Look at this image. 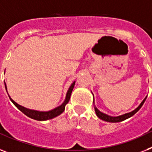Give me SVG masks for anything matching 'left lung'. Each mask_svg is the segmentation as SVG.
<instances>
[{
	"label": "left lung",
	"mask_w": 152,
	"mask_h": 152,
	"mask_svg": "<svg viewBox=\"0 0 152 152\" xmlns=\"http://www.w3.org/2000/svg\"><path fill=\"white\" fill-rule=\"evenodd\" d=\"M147 97H145V99L141 102V103L140 104V106L138 107L135 109L134 111L132 112L128 113H126V114H124V115H121V116H108L106 114L100 112L99 110H98L97 108L95 107V111H96V113L97 115V116L99 117V119L102 120H105V121H107V122H111V123H117V122H120V121H123V120H125L126 119L130 118L132 116H134L135 113H136L137 111H138L141 108V106H143V104L144 102H145L146 100Z\"/></svg>",
	"instance_id": "8db88e82"
}]
</instances>
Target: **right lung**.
I'll list each match as a JSON object with an SVG mask.
<instances>
[{"instance_id": "right-lung-1", "label": "right lung", "mask_w": 152, "mask_h": 152, "mask_svg": "<svg viewBox=\"0 0 152 152\" xmlns=\"http://www.w3.org/2000/svg\"><path fill=\"white\" fill-rule=\"evenodd\" d=\"M75 81L72 83V85L70 86L69 88L68 91H67V93L66 95V99H65L64 102L61 104V106H58V107L55 108L53 110H50V111H47V112H40V111H36V110H28L27 108H25L23 106H20L18 103H16L15 102L14 100L11 99V98H9L11 101L13 102V104L18 109V110L21 111V112L23 113L25 115H26L27 116L30 117V118L34 119V120H39V121H42V120H50V119L54 118L56 116H59L60 114L62 113L65 110V106L68 103L69 100H70V98H71V92H72V90L74 88V86H75ZM4 85H5V88L6 91H7V87H6V84L4 83Z\"/></svg>"}]
</instances>
